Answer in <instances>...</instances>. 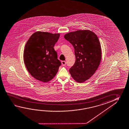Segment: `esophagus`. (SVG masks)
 Masks as SVG:
<instances>
[{"instance_id": "esophagus-1", "label": "esophagus", "mask_w": 129, "mask_h": 129, "mask_svg": "<svg viewBox=\"0 0 129 129\" xmlns=\"http://www.w3.org/2000/svg\"><path fill=\"white\" fill-rule=\"evenodd\" d=\"M61 64H62V65L63 66H64L66 64V62L65 61H61Z\"/></svg>"}]
</instances>
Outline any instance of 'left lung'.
Listing matches in <instances>:
<instances>
[{
	"instance_id": "1",
	"label": "left lung",
	"mask_w": 129,
	"mask_h": 129,
	"mask_svg": "<svg viewBox=\"0 0 129 129\" xmlns=\"http://www.w3.org/2000/svg\"><path fill=\"white\" fill-rule=\"evenodd\" d=\"M73 46L76 61L69 72L74 80L84 82L95 73L101 60V48L97 35L89 30H78L65 34Z\"/></svg>"
}]
</instances>
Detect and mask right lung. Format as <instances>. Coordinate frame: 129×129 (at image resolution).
<instances>
[{"label": "right lung", "instance_id": "right-lung-1", "mask_svg": "<svg viewBox=\"0 0 129 129\" xmlns=\"http://www.w3.org/2000/svg\"><path fill=\"white\" fill-rule=\"evenodd\" d=\"M60 34L37 31L25 44L24 63L30 74L36 80L47 82L52 80L61 65L53 48Z\"/></svg>", "mask_w": 129, "mask_h": 129}]
</instances>
